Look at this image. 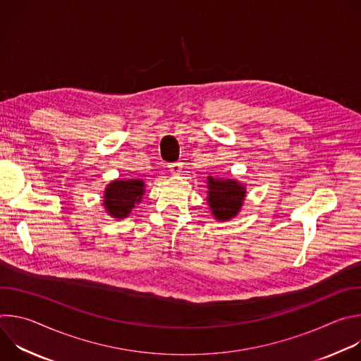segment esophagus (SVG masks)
Instances as JSON below:
<instances>
[{"mask_svg":"<svg viewBox=\"0 0 361 361\" xmlns=\"http://www.w3.org/2000/svg\"><path fill=\"white\" fill-rule=\"evenodd\" d=\"M181 169H183L181 163H170L169 164V171H171L173 174H180Z\"/></svg>","mask_w":361,"mask_h":361,"instance_id":"obj_1","label":"esophagus"}]
</instances>
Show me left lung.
Returning a JSON list of instances; mask_svg holds the SVG:
<instances>
[{"label":"left lung","instance_id":"obj_1","mask_svg":"<svg viewBox=\"0 0 361 361\" xmlns=\"http://www.w3.org/2000/svg\"><path fill=\"white\" fill-rule=\"evenodd\" d=\"M209 205L220 221L233 219L241 209L245 190L235 180H219L209 177Z\"/></svg>","mask_w":361,"mask_h":361}]
</instances>
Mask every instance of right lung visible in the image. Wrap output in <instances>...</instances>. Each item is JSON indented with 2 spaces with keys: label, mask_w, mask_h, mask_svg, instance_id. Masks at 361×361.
Segmentation results:
<instances>
[{
  "label": "right lung",
  "mask_w": 361,
  "mask_h": 361,
  "mask_svg": "<svg viewBox=\"0 0 361 361\" xmlns=\"http://www.w3.org/2000/svg\"><path fill=\"white\" fill-rule=\"evenodd\" d=\"M144 183L141 180H117L106 188L104 205L106 210L114 219L127 217L135 204L141 201Z\"/></svg>",
  "instance_id": "add662e5"
}]
</instances>
